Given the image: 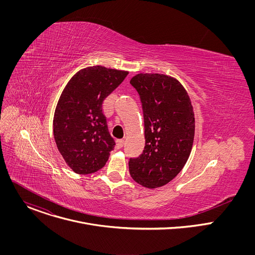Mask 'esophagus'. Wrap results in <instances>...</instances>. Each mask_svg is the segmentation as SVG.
<instances>
[{"label":"esophagus","instance_id":"obj_1","mask_svg":"<svg viewBox=\"0 0 255 255\" xmlns=\"http://www.w3.org/2000/svg\"><path fill=\"white\" fill-rule=\"evenodd\" d=\"M123 144H124V140H123V139H118V140L116 141V146H117V148H121V147L123 146Z\"/></svg>","mask_w":255,"mask_h":255}]
</instances>
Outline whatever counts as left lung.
Listing matches in <instances>:
<instances>
[{"label": "left lung", "instance_id": "8db88e82", "mask_svg": "<svg viewBox=\"0 0 255 255\" xmlns=\"http://www.w3.org/2000/svg\"><path fill=\"white\" fill-rule=\"evenodd\" d=\"M130 84L142 104L145 146L138 157L129 159V171L139 185L155 189L173 179L191 154L193 106L185 88L166 75L139 74Z\"/></svg>", "mask_w": 255, "mask_h": 255}]
</instances>
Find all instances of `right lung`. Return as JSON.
Returning a JSON list of instances; mask_svg holds the SVG:
<instances>
[{"label":"right lung","mask_w":255,"mask_h":255,"mask_svg":"<svg viewBox=\"0 0 255 255\" xmlns=\"http://www.w3.org/2000/svg\"><path fill=\"white\" fill-rule=\"evenodd\" d=\"M128 71L96 65L84 68L65 86L55 109L53 135L66 164L79 174L101 169L115 147L103 114V102Z\"/></svg>","instance_id":"obj_1"}]
</instances>
